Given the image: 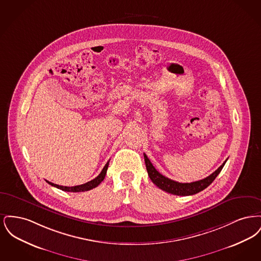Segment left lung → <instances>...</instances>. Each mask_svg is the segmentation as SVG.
<instances>
[{"label": "left lung", "instance_id": "8db88e82", "mask_svg": "<svg viewBox=\"0 0 261 261\" xmlns=\"http://www.w3.org/2000/svg\"><path fill=\"white\" fill-rule=\"evenodd\" d=\"M144 158H145L147 171H148L149 178L152 181V183L155 184L160 189H162V191H165L169 194L176 195V196L195 195V194L199 193L200 191L204 190L205 188H207L214 181V179L217 177V175L220 173V171L222 170L225 163L227 162V160H226L222 163V165L220 167H218L217 170H215L213 173L211 174L210 176H207L206 178H204L202 180L192 182V183H179V182L173 181V180H171V179H169V178H167V177H165L162 174L160 173L153 167L152 163L149 162L146 153H144Z\"/></svg>", "mask_w": 261, "mask_h": 261}]
</instances>
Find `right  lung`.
Wrapping results in <instances>:
<instances>
[{
	"label": "right lung",
	"instance_id": "right-lung-1",
	"mask_svg": "<svg viewBox=\"0 0 261 261\" xmlns=\"http://www.w3.org/2000/svg\"><path fill=\"white\" fill-rule=\"evenodd\" d=\"M109 162H107V164L103 166L101 172H100L95 179L89 181V182L85 183V184H82V185H78V186L74 187L60 186V185H57V184H54V183H51V182H49V181H47V180H46V181H47L48 184H50L51 186L56 187V188H58V189H60V190H62V191H64V192H73V193H77V192H85V191H89V190H92V189L99 186V184L101 183V181L105 179L106 174H107V170H108V167H109Z\"/></svg>",
	"mask_w": 261,
	"mask_h": 261
}]
</instances>
